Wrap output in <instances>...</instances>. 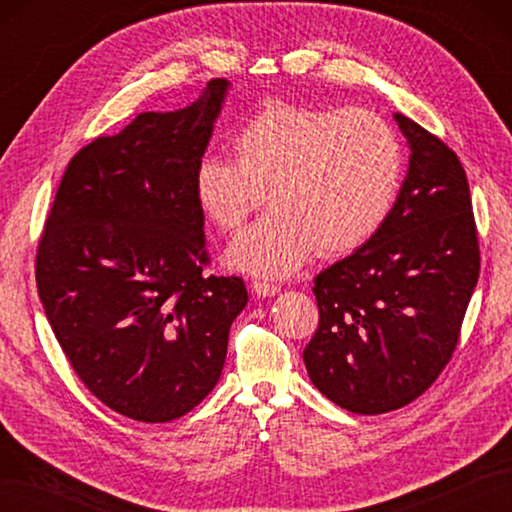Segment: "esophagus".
<instances>
[{"label": "esophagus", "mask_w": 512, "mask_h": 512, "mask_svg": "<svg viewBox=\"0 0 512 512\" xmlns=\"http://www.w3.org/2000/svg\"><path fill=\"white\" fill-rule=\"evenodd\" d=\"M253 290H255V295H259V297H275L281 288L277 284H273V281L257 279V281H253Z\"/></svg>", "instance_id": "esophagus-1"}]
</instances>
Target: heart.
Here are the masks:
<instances>
[{"label":"heart","mask_w":512,"mask_h":512,"mask_svg":"<svg viewBox=\"0 0 512 512\" xmlns=\"http://www.w3.org/2000/svg\"><path fill=\"white\" fill-rule=\"evenodd\" d=\"M235 158L206 154L193 171L200 211L220 231L259 217L228 246L233 268L257 277L295 275L314 250L343 255L365 244L394 206L402 147L369 110L270 103L233 136Z\"/></svg>","instance_id":"b5f03b06"}]
</instances>
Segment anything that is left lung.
Returning a JSON list of instances; mask_svg holds the SVG:
<instances>
[{
  "label": "left lung",
  "instance_id": "8db88e82",
  "mask_svg": "<svg viewBox=\"0 0 512 512\" xmlns=\"http://www.w3.org/2000/svg\"><path fill=\"white\" fill-rule=\"evenodd\" d=\"M409 169L383 226L314 279L319 328L303 363L321 394L374 416L409 405L451 361L480 277L462 162L438 136L394 114Z\"/></svg>",
  "mask_w": 512,
  "mask_h": 512
}]
</instances>
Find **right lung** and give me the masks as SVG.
Wrapping results in <instances>:
<instances>
[{
    "mask_svg": "<svg viewBox=\"0 0 512 512\" xmlns=\"http://www.w3.org/2000/svg\"><path fill=\"white\" fill-rule=\"evenodd\" d=\"M228 92L206 83L176 112H143L92 140L65 169L37 250V288L72 369L103 405L169 422L211 394L239 277H206L193 171Z\"/></svg>",
    "mask_w": 512,
    "mask_h": 512,
    "instance_id": "1",
    "label": "right lung"
}]
</instances>
